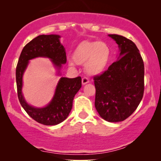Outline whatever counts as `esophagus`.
<instances>
[{
	"mask_svg": "<svg viewBox=\"0 0 161 161\" xmlns=\"http://www.w3.org/2000/svg\"><path fill=\"white\" fill-rule=\"evenodd\" d=\"M89 82V79H88V78H86V77H84V78H82V84L83 85L86 84V83H88Z\"/></svg>",
	"mask_w": 161,
	"mask_h": 161,
	"instance_id": "34e87169",
	"label": "esophagus"
}]
</instances>
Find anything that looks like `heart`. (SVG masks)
I'll list each match as a JSON object with an SVG mask.
<instances>
[{
    "mask_svg": "<svg viewBox=\"0 0 161 161\" xmlns=\"http://www.w3.org/2000/svg\"><path fill=\"white\" fill-rule=\"evenodd\" d=\"M111 58V48L105 42L100 41L85 42L79 45L73 53V60L78 64H85L90 75L100 73Z\"/></svg>",
    "mask_w": 161,
    "mask_h": 161,
    "instance_id": "heart-1",
    "label": "heart"
}]
</instances>
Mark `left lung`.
Returning a JSON list of instances; mask_svg holds the SVG:
<instances>
[{
    "instance_id": "left-lung-1",
    "label": "left lung",
    "mask_w": 161,
    "mask_h": 161,
    "mask_svg": "<svg viewBox=\"0 0 161 161\" xmlns=\"http://www.w3.org/2000/svg\"><path fill=\"white\" fill-rule=\"evenodd\" d=\"M108 36L120 49L118 60L94 77L95 108L103 119L117 122L128 118L139 105L144 91V64L135 43L117 34Z\"/></svg>"
}]
</instances>
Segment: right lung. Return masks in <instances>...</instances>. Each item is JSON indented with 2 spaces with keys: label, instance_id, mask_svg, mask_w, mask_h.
Segmentation results:
<instances>
[{
  "label": "right lung",
  "instance_id": "add662e5",
  "mask_svg": "<svg viewBox=\"0 0 161 161\" xmlns=\"http://www.w3.org/2000/svg\"><path fill=\"white\" fill-rule=\"evenodd\" d=\"M56 34L39 35L29 42L22 50L16 67L17 96L19 103L28 115L45 125H56L62 122L72 110L74 97L81 87V78H61L51 102L44 108H34L26 103L22 93L23 75L31 59L36 57L49 58L58 69L67 62L64 46Z\"/></svg>",
  "mask_w": 161,
  "mask_h": 161
}]
</instances>
